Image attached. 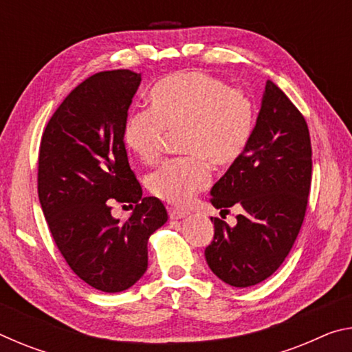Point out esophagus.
<instances>
[{
    "mask_svg": "<svg viewBox=\"0 0 352 352\" xmlns=\"http://www.w3.org/2000/svg\"><path fill=\"white\" fill-rule=\"evenodd\" d=\"M186 216H188L186 210H178V208H170V210H169V217L172 220H178V219H183Z\"/></svg>",
    "mask_w": 352,
    "mask_h": 352,
    "instance_id": "esophagus-1",
    "label": "esophagus"
}]
</instances>
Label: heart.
Here are the masks:
<instances>
[{
  "mask_svg": "<svg viewBox=\"0 0 352 352\" xmlns=\"http://www.w3.org/2000/svg\"><path fill=\"white\" fill-rule=\"evenodd\" d=\"M151 110L132 111L124 121V144L141 163H157L169 135L180 133L182 152L147 177V188L170 205H188L217 168L239 162L253 140L256 105L245 91L201 71H182L157 82Z\"/></svg>",
  "mask_w": 352,
  "mask_h": 352,
  "instance_id": "heart-1",
  "label": "heart"
}]
</instances>
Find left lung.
Listing matches in <instances>:
<instances>
[{
    "label": "left lung",
    "mask_w": 352,
    "mask_h": 352,
    "mask_svg": "<svg viewBox=\"0 0 352 352\" xmlns=\"http://www.w3.org/2000/svg\"><path fill=\"white\" fill-rule=\"evenodd\" d=\"M311 182L306 119L267 80L252 142L211 189L210 201L217 210L243 208L233 228L211 217L214 237L205 258L214 275L233 287H250L272 276L300 233Z\"/></svg>",
    "instance_id": "8db88e82"
}]
</instances>
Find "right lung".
Wrapping results in <instances>:
<instances>
[{"label": "right lung", "instance_id": "obj_1", "mask_svg": "<svg viewBox=\"0 0 352 352\" xmlns=\"http://www.w3.org/2000/svg\"><path fill=\"white\" fill-rule=\"evenodd\" d=\"M141 82L129 69L100 71L79 83L51 116L38 152V199L58 252L91 287L116 294L147 270V241L168 220L164 205L142 197L122 127ZM129 203L126 223L111 205Z\"/></svg>", "mask_w": 352, "mask_h": 352}]
</instances>
